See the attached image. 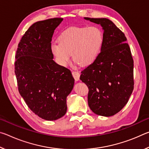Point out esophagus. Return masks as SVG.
<instances>
[{"label": "esophagus", "mask_w": 149, "mask_h": 149, "mask_svg": "<svg viewBox=\"0 0 149 149\" xmlns=\"http://www.w3.org/2000/svg\"><path fill=\"white\" fill-rule=\"evenodd\" d=\"M72 75H73V77H74L75 81H78L79 79L80 74L77 71H72Z\"/></svg>", "instance_id": "esophagus-1"}]
</instances>
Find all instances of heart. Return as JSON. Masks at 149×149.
I'll return each instance as SVG.
<instances>
[{"instance_id":"obj_1","label":"heart","mask_w":149,"mask_h":149,"mask_svg":"<svg viewBox=\"0 0 149 149\" xmlns=\"http://www.w3.org/2000/svg\"><path fill=\"white\" fill-rule=\"evenodd\" d=\"M102 42L103 35L98 27H72L62 33L51 50L60 65H66L72 54L77 62L87 65L97 57Z\"/></svg>"}]
</instances>
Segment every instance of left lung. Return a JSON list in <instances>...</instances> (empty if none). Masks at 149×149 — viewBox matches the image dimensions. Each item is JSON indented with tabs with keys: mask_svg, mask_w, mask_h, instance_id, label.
<instances>
[{
	"mask_svg": "<svg viewBox=\"0 0 149 149\" xmlns=\"http://www.w3.org/2000/svg\"><path fill=\"white\" fill-rule=\"evenodd\" d=\"M104 29L100 52L82 70L80 80L89 89L88 104L95 114L111 116L127 104L134 88L133 59L123 33L107 18L85 17Z\"/></svg>",
	"mask_w": 149,
	"mask_h": 149,
	"instance_id": "obj_1",
	"label": "left lung"
}]
</instances>
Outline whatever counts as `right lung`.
<instances>
[{
	"label": "right lung",
	"mask_w": 149,
	"mask_h": 149,
	"mask_svg": "<svg viewBox=\"0 0 149 149\" xmlns=\"http://www.w3.org/2000/svg\"><path fill=\"white\" fill-rule=\"evenodd\" d=\"M62 20L54 17L33 24L20 40L14 62L20 95L33 112L49 121L65 115L66 97L74 84L70 70L52 60V37Z\"/></svg>",
	"instance_id": "obj_1"
}]
</instances>
